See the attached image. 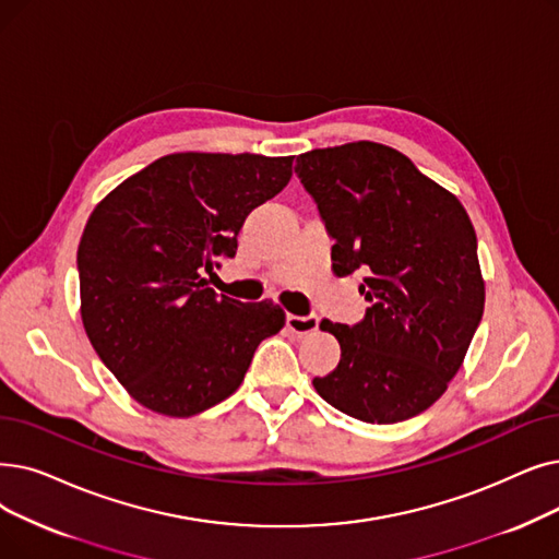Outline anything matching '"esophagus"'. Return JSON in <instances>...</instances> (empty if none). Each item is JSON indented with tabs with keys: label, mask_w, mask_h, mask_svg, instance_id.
Segmentation results:
<instances>
[{
	"label": "esophagus",
	"mask_w": 559,
	"mask_h": 559,
	"mask_svg": "<svg viewBox=\"0 0 559 559\" xmlns=\"http://www.w3.org/2000/svg\"><path fill=\"white\" fill-rule=\"evenodd\" d=\"M285 324L295 335H306V333L318 331L320 318H318V314H287Z\"/></svg>",
	"instance_id": "34e87169"
}]
</instances>
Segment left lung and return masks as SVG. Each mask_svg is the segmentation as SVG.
Returning <instances> with one entry per match:
<instances>
[{
    "label": "left lung",
    "mask_w": 559,
    "mask_h": 559,
    "mask_svg": "<svg viewBox=\"0 0 559 559\" xmlns=\"http://www.w3.org/2000/svg\"><path fill=\"white\" fill-rule=\"evenodd\" d=\"M333 237V272L360 274L358 324L322 320L340 362L314 391L343 414L393 425L439 400L484 312L477 237L464 205L395 148L356 141L297 157Z\"/></svg>",
    "instance_id": "obj_1"
}]
</instances>
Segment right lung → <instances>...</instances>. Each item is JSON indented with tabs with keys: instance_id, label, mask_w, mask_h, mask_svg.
Here are the masks:
<instances>
[{
	"instance_id": "obj_1",
	"label": "right lung",
	"mask_w": 559,
	"mask_h": 559,
	"mask_svg": "<svg viewBox=\"0 0 559 559\" xmlns=\"http://www.w3.org/2000/svg\"><path fill=\"white\" fill-rule=\"evenodd\" d=\"M295 157L176 153L120 182L88 216L82 322L93 349L145 408L189 418L233 395L285 312L241 304L205 274L235 258L245 219L293 178Z\"/></svg>"
}]
</instances>
